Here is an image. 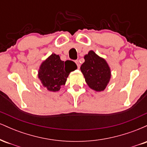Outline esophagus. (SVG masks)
I'll return each mask as SVG.
<instances>
[{
  "instance_id": "esophagus-1",
  "label": "esophagus",
  "mask_w": 147,
  "mask_h": 147,
  "mask_svg": "<svg viewBox=\"0 0 147 147\" xmlns=\"http://www.w3.org/2000/svg\"><path fill=\"white\" fill-rule=\"evenodd\" d=\"M75 63L77 64V68H78V69L80 68V63H79V61L78 60H76V61H75Z\"/></svg>"
}]
</instances>
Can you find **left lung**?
Instances as JSON below:
<instances>
[{
    "label": "left lung",
    "instance_id": "obj_1",
    "mask_svg": "<svg viewBox=\"0 0 147 147\" xmlns=\"http://www.w3.org/2000/svg\"><path fill=\"white\" fill-rule=\"evenodd\" d=\"M84 59L85 62L80 68L86 82L93 90H104L111 78L110 68L106 61L92 50L84 57Z\"/></svg>",
    "mask_w": 147,
    "mask_h": 147
}]
</instances>
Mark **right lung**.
Listing matches in <instances>:
<instances>
[{
	"instance_id": "add662e5",
	"label": "right lung",
	"mask_w": 147,
	"mask_h": 147,
	"mask_svg": "<svg viewBox=\"0 0 147 147\" xmlns=\"http://www.w3.org/2000/svg\"><path fill=\"white\" fill-rule=\"evenodd\" d=\"M68 62L70 61L64 62L55 54H52L43 62L38 71V78L43 86L50 91L59 90L61 86L65 84L69 73L77 68L76 64L72 63L71 65Z\"/></svg>"
}]
</instances>
